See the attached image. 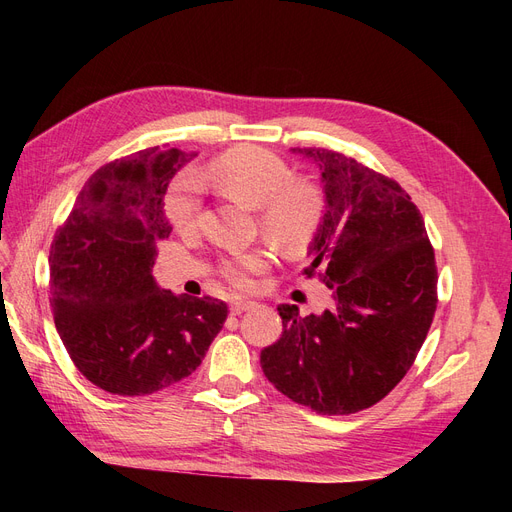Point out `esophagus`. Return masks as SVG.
I'll use <instances>...</instances> for the list:
<instances>
[{
    "label": "esophagus",
    "instance_id": "obj_1",
    "mask_svg": "<svg viewBox=\"0 0 512 512\" xmlns=\"http://www.w3.org/2000/svg\"><path fill=\"white\" fill-rule=\"evenodd\" d=\"M256 303L254 301H247V299H235L230 303V314L232 316H239L243 312H247V309H252Z\"/></svg>",
    "mask_w": 512,
    "mask_h": 512
}]
</instances>
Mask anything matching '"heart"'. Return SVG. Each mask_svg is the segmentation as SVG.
Segmentation results:
<instances>
[{
    "instance_id": "1",
    "label": "heart",
    "mask_w": 512,
    "mask_h": 512,
    "mask_svg": "<svg viewBox=\"0 0 512 512\" xmlns=\"http://www.w3.org/2000/svg\"><path fill=\"white\" fill-rule=\"evenodd\" d=\"M207 179L224 196L256 209L258 228L284 252L307 250L318 235L324 198L314 183L292 179L290 166L262 147H235L215 158ZM166 215L177 230L196 228L200 188L194 179L181 181L166 198ZM271 252L265 247L235 252L222 260V275L237 288H250L254 275L267 271Z\"/></svg>"
}]
</instances>
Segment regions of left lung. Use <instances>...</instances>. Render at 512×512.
<instances>
[{
	"label": "left lung",
	"mask_w": 512,
	"mask_h": 512,
	"mask_svg": "<svg viewBox=\"0 0 512 512\" xmlns=\"http://www.w3.org/2000/svg\"><path fill=\"white\" fill-rule=\"evenodd\" d=\"M320 168L324 218L303 269L333 294L322 314L280 305L282 337L260 352L277 391L318 414H354L408 374L438 305L421 211L401 185L344 153L294 147Z\"/></svg>",
	"instance_id": "obj_1"
}]
</instances>
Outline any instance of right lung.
Here are the masks:
<instances>
[{
	"label": "right lung",
	"mask_w": 512,
	"mask_h": 512,
	"mask_svg": "<svg viewBox=\"0 0 512 512\" xmlns=\"http://www.w3.org/2000/svg\"><path fill=\"white\" fill-rule=\"evenodd\" d=\"M194 153L151 147L98 168L49 254L57 333L98 389L151 395L188 378L224 327L220 299L177 297L153 277L170 179Z\"/></svg>",
	"instance_id": "add662e5"
}]
</instances>
